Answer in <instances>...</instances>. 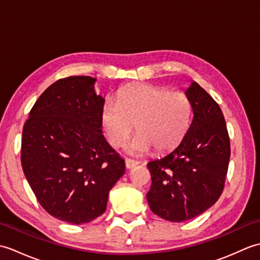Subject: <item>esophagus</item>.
Instances as JSON below:
<instances>
[{"instance_id":"esophagus-1","label":"esophagus","mask_w":260,"mask_h":260,"mask_svg":"<svg viewBox=\"0 0 260 260\" xmlns=\"http://www.w3.org/2000/svg\"><path fill=\"white\" fill-rule=\"evenodd\" d=\"M137 164H139V162L134 161V159H132V158H126L125 159V167H126V169H133L134 167H136Z\"/></svg>"}]
</instances>
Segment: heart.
I'll return each mask as SVG.
<instances>
[{
  "label": "heart",
  "instance_id": "heart-1",
  "mask_svg": "<svg viewBox=\"0 0 260 260\" xmlns=\"http://www.w3.org/2000/svg\"><path fill=\"white\" fill-rule=\"evenodd\" d=\"M192 118V105L183 92H171L151 85H135L119 92L117 103L106 102L101 113L103 128L110 144L127 146L132 155H142L152 147L168 152L183 140Z\"/></svg>",
  "mask_w": 260,
  "mask_h": 260
}]
</instances>
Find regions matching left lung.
<instances>
[{
    "instance_id": "obj_1",
    "label": "left lung",
    "mask_w": 260,
    "mask_h": 260,
    "mask_svg": "<svg viewBox=\"0 0 260 260\" xmlns=\"http://www.w3.org/2000/svg\"><path fill=\"white\" fill-rule=\"evenodd\" d=\"M184 93L193 112L189 129L172 151L147 163L152 178L148 206L172 222L198 217L217 202L230 158L228 131L219 105L196 81Z\"/></svg>"
}]
</instances>
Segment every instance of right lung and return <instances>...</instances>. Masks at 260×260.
I'll list each match as a JSON object with an SVG mask.
<instances>
[{"instance_id": "right-lung-1", "label": "right lung", "mask_w": 260, "mask_h": 260, "mask_svg": "<svg viewBox=\"0 0 260 260\" xmlns=\"http://www.w3.org/2000/svg\"><path fill=\"white\" fill-rule=\"evenodd\" d=\"M96 80L73 76L49 86L22 132L21 163L33 193L49 214L73 224L102 215L125 173L124 158L103 135Z\"/></svg>"}]
</instances>
